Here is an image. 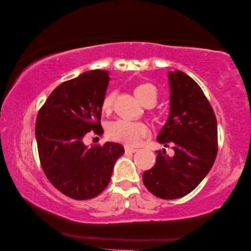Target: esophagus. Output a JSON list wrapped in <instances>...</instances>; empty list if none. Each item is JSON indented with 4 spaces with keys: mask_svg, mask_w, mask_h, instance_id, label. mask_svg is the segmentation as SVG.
Wrapping results in <instances>:
<instances>
[{
    "mask_svg": "<svg viewBox=\"0 0 251 251\" xmlns=\"http://www.w3.org/2000/svg\"><path fill=\"white\" fill-rule=\"evenodd\" d=\"M125 150H126V152H131V153H134L135 151H138L137 148H132V147H128V146L125 147Z\"/></svg>",
    "mask_w": 251,
    "mask_h": 251,
    "instance_id": "34e87169",
    "label": "esophagus"
}]
</instances>
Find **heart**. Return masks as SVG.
I'll use <instances>...</instances> for the list:
<instances>
[{
    "mask_svg": "<svg viewBox=\"0 0 251 251\" xmlns=\"http://www.w3.org/2000/svg\"><path fill=\"white\" fill-rule=\"evenodd\" d=\"M134 94L141 103L145 104L147 101H157V89L151 83H140L134 87ZM113 91L105 93L101 101L102 112L108 113L112 109L114 101ZM149 133V128L145 122L130 121L119 119L106 126V135L110 140L125 143L126 146H135L143 137Z\"/></svg>",
    "mask_w": 251,
    "mask_h": 251,
    "instance_id": "obj_1",
    "label": "heart"
}]
</instances>
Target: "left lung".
<instances>
[{"mask_svg": "<svg viewBox=\"0 0 251 251\" xmlns=\"http://www.w3.org/2000/svg\"><path fill=\"white\" fill-rule=\"evenodd\" d=\"M170 114L157 140L174 146V157L157 151V162L143 183L161 199H179L202 181L218 152L217 119L198 83L181 71L169 72Z\"/></svg>", "mask_w": 251, "mask_h": 251, "instance_id": "8db88e82", "label": "left lung"}]
</instances>
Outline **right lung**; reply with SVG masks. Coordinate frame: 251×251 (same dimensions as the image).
<instances>
[{
  "instance_id": "1",
  "label": "right lung",
  "mask_w": 251,
  "mask_h": 251,
  "mask_svg": "<svg viewBox=\"0 0 251 251\" xmlns=\"http://www.w3.org/2000/svg\"><path fill=\"white\" fill-rule=\"evenodd\" d=\"M110 77L102 70L84 72L53 90L39 110L35 138L44 175L63 195L88 200L110 182L114 163L125 153L121 145L84 146L90 131L102 134L101 101Z\"/></svg>"
}]
</instances>
